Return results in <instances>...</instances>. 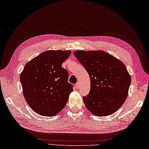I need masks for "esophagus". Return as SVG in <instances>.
<instances>
[{"label":"esophagus","instance_id":"34e87169","mask_svg":"<svg viewBox=\"0 0 149 149\" xmlns=\"http://www.w3.org/2000/svg\"><path fill=\"white\" fill-rule=\"evenodd\" d=\"M75 87H76V88H77V89H79V87H80V83L77 82V84H75Z\"/></svg>","mask_w":149,"mask_h":149}]
</instances>
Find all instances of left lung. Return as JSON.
I'll return each mask as SVG.
<instances>
[{
	"mask_svg": "<svg viewBox=\"0 0 149 149\" xmlns=\"http://www.w3.org/2000/svg\"><path fill=\"white\" fill-rule=\"evenodd\" d=\"M74 54L90 77L89 93L83 97L87 109L98 116L115 113L125 102L131 82L125 65L102 51H77Z\"/></svg>",
	"mask_w": 149,
	"mask_h": 149,
	"instance_id": "1",
	"label": "left lung"
}]
</instances>
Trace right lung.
I'll use <instances>...</instances> for the list:
<instances>
[{
    "mask_svg": "<svg viewBox=\"0 0 149 149\" xmlns=\"http://www.w3.org/2000/svg\"><path fill=\"white\" fill-rule=\"evenodd\" d=\"M70 51L49 50L26 63L20 76L24 96L33 111L50 116L64 108L72 85L68 72L62 63L70 56Z\"/></svg>",
    "mask_w": 149,
    "mask_h": 149,
    "instance_id": "obj_1",
    "label": "right lung"
}]
</instances>
